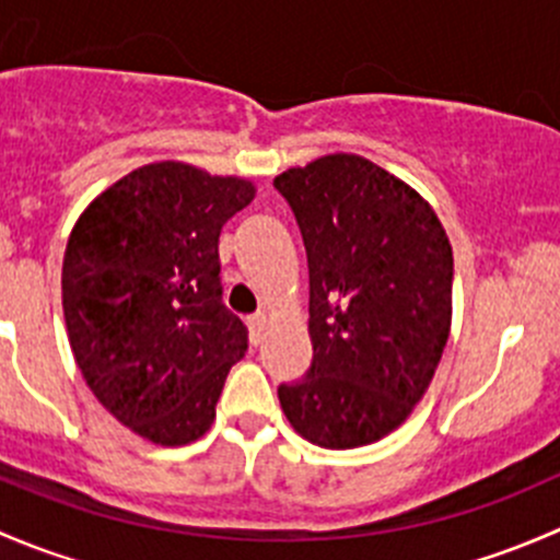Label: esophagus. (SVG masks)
I'll use <instances>...</instances> for the list:
<instances>
[{
    "label": "esophagus",
    "instance_id": "esophagus-1",
    "mask_svg": "<svg viewBox=\"0 0 560 560\" xmlns=\"http://www.w3.org/2000/svg\"><path fill=\"white\" fill-rule=\"evenodd\" d=\"M265 325H268V316H265V312H257V314L248 316V332H252V341L254 343L262 341Z\"/></svg>",
    "mask_w": 560,
    "mask_h": 560
}]
</instances>
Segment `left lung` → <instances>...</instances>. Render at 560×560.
I'll return each instance as SVG.
<instances>
[{
	"mask_svg": "<svg viewBox=\"0 0 560 560\" xmlns=\"http://www.w3.org/2000/svg\"><path fill=\"white\" fill-rule=\"evenodd\" d=\"M308 257L314 360L279 387L312 444L380 442L411 415L442 360L453 319V246L433 208L358 154L276 175Z\"/></svg>",
	"mask_w": 560,
	"mask_h": 560,
	"instance_id": "8db88e82",
	"label": "left lung"
}]
</instances>
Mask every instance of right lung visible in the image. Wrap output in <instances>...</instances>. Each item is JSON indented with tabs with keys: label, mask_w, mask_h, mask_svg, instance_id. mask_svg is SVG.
I'll return each mask as SVG.
<instances>
[{
	"label": "right lung",
	"mask_w": 560,
	"mask_h": 560,
	"mask_svg": "<svg viewBox=\"0 0 560 560\" xmlns=\"http://www.w3.org/2000/svg\"><path fill=\"white\" fill-rule=\"evenodd\" d=\"M254 184L184 162L143 165L81 213L61 265V306L89 389L162 447L211 428L248 330L222 303L219 233Z\"/></svg>",
	"instance_id": "add662e5"
}]
</instances>
